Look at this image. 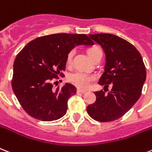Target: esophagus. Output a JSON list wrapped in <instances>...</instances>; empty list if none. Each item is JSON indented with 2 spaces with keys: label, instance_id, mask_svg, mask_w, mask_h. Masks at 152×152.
Instances as JSON below:
<instances>
[{
  "label": "esophagus",
  "instance_id": "esophagus-1",
  "mask_svg": "<svg viewBox=\"0 0 152 152\" xmlns=\"http://www.w3.org/2000/svg\"><path fill=\"white\" fill-rule=\"evenodd\" d=\"M76 92H77V93H78V94H85V93H86V92H87V91H83V90H80V89H78Z\"/></svg>",
  "mask_w": 152,
  "mask_h": 152
}]
</instances>
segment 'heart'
Instances as JSON below:
<instances>
[{"label":"heart","mask_w":152,"mask_h":152,"mask_svg":"<svg viewBox=\"0 0 152 152\" xmlns=\"http://www.w3.org/2000/svg\"><path fill=\"white\" fill-rule=\"evenodd\" d=\"M100 49L97 47H94V48H89L87 50V54L90 56L91 59L93 58L97 50H99ZM72 52H70L67 57V62L70 63L71 60H72ZM94 80V76L90 74L85 73L83 72H72V73L69 74L68 76V80L69 82L71 83L74 86H76V87H78L80 89H87L88 88L89 86L91 85V82Z\"/></svg>","instance_id":"heart-1"}]
</instances>
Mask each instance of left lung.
<instances>
[{
  "instance_id": "obj_1",
  "label": "left lung",
  "mask_w": 152,
  "mask_h": 152,
  "mask_svg": "<svg viewBox=\"0 0 152 152\" xmlns=\"http://www.w3.org/2000/svg\"><path fill=\"white\" fill-rule=\"evenodd\" d=\"M105 54V66L98 83L112 89L105 94L97 91L96 102L87 106V113L99 122L116 120L126 113L140 98L146 80V69L137 48L110 33L90 34Z\"/></svg>"
}]
</instances>
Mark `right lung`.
I'll list each match as a JSON object with an SVG mask.
<instances>
[{
    "instance_id": "1",
    "label": "right lung",
    "mask_w": 152,
    "mask_h": 152,
    "mask_svg": "<svg viewBox=\"0 0 152 152\" xmlns=\"http://www.w3.org/2000/svg\"><path fill=\"white\" fill-rule=\"evenodd\" d=\"M79 45L93 46L94 42L85 34H51L32 40L16 56L12 89L30 116L54 121L65 115L68 100L76 94V88L66 83L55 91L50 81L63 76L68 55Z\"/></svg>"
}]
</instances>
